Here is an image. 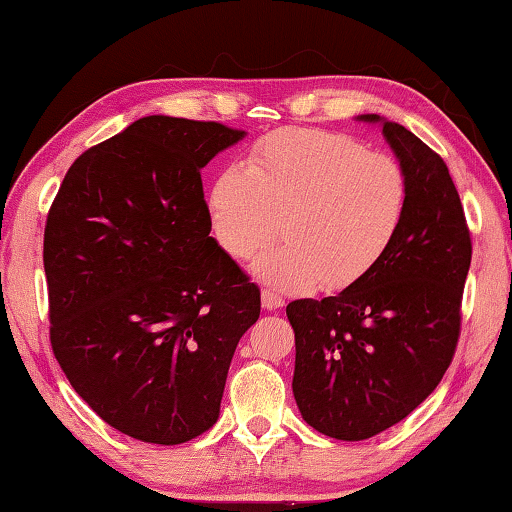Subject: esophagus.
<instances>
[{
    "label": "esophagus",
    "instance_id": "obj_1",
    "mask_svg": "<svg viewBox=\"0 0 512 512\" xmlns=\"http://www.w3.org/2000/svg\"><path fill=\"white\" fill-rule=\"evenodd\" d=\"M262 305H264V309H268V311H275V309L284 307L282 293H277L275 289H264V291H262Z\"/></svg>",
    "mask_w": 512,
    "mask_h": 512
}]
</instances>
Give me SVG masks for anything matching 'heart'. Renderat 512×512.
Masks as SVG:
<instances>
[{
    "instance_id": "1",
    "label": "heart",
    "mask_w": 512,
    "mask_h": 512,
    "mask_svg": "<svg viewBox=\"0 0 512 512\" xmlns=\"http://www.w3.org/2000/svg\"><path fill=\"white\" fill-rule=\"evenodd\" d=\"M404 164L348 133L282 128L248 151L244 169L216 176L207 198L214 237L235 259L253 257L282 228L287 241L255 262L277 289L323 280L345 289L375 268L406 221Z\"/></svg>"
}]
</instances>
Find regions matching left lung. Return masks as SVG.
<instances>
[{
    "instance_id": "8db88e82",
    "label": "left lung",
    "mask_w": 512,
    "mask_h": 512,
    "mask_svg": "<svg viewBox=\"0 0 512 512\" xmlns=\"http://www.w3.org/2000/svg\"><path fill=\"white\" fill-rule=\"evenodd\" d=\"M379 121L411 183L384 259L336 296L287 305L296 332L293 397L309 427L366 440L427 400L452 363L472 241L447 164L395 121Z\"/></svg>"
}]
</instances>
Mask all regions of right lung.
Returning a JSON list of instances; mask_svg holds the SVG:
<instances>
[{"instance_id":"right-lung-1","label":"right lung","mask_w":512,"mask_h":512,"mask_svg":"<svg viewBox=\"0 0 512 512\" xmlns=\"http://www.w3.org/2000/svg\"><path fill=\"white\" fill-rule=\"evenodd\" d=\"M244 131L151 115L74 160L45 225L49 339L90 409L142 443L219 420L259 289L210 237L201 169Z\"/></svg>"}]
</instances>
